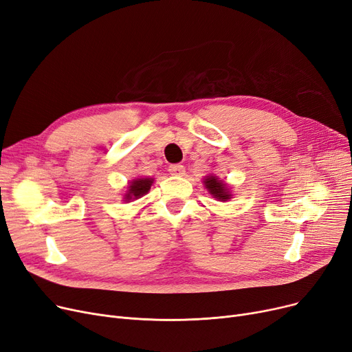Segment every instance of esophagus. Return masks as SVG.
I'll return each instance as SVG.
<instances>
[{"mask_svg": "<svg viewBox=\"0 0 352 352\" xmlns=\"http://www.w3.org/2000/svg\"><path fill=\"white\" fill-rule=\"evenodd\" d=\"M169 172L173 176H183V175H185V166L172 164V166H169Z\"/></svg>", "mask_w": 352, "mask_h": 352, "instance_id": "esophagus-1", "label": "esophagus"}]
</instances>
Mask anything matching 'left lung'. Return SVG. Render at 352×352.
<instances>
[{"label": "left lung", "mask_w": 352, "mask_h": 352, "mask_svg": "<svg viewBox=\"0 0 352 352\" xmlns=\"http://www.w3.org/2000/svg\"><path fill=\"white\" fill-rule=\"evenodd\" d=\"M204 185L208 189V192L216 197L222 200V202H226V200L232 199V193L229 190V186L223 180H221L217 176L214 175H209L204 179Z\"/></svg>", "instance_id": "1"}]
</instances>
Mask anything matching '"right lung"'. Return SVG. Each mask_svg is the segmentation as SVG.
<instances>
[{
  "instance_id": "obj_1",
  "label": "right lung",
  "mask_w": 352,
  "mask_h": 352,
  "mask_svg": "<svg viewBox=\"0 0 352 352\" xmlns=\"http://www.w3.org/2000/svg\"><path fill=\"white\" fill-rule=\"evenodd\" d=\"M153 185V179L152 177H138L133 179L130 182V185L127 188V193L124 195L126 202H130V200H135L142 197L150 190V186Z\"/></svg>"
}]
</instances>
